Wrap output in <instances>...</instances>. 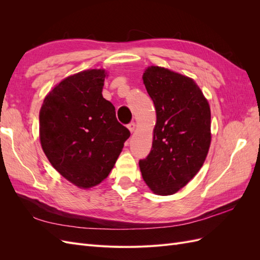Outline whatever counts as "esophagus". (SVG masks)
<instances>
[{"label":"esophagus","instance_id":"obj_1","mask_svg":"<svg viewBox=\"0 0 260 260\" xmlns=\"http://www.w3.org/2000/svg\"><path fill=\"white\" fill-rule=\"evenodd\" d=\"M128 129H129V131L132 133L133 131L136 130V123H135V122H130V123L128 124Z\"/></svg>","mask_w":260,"mask_h":260}]
</instances>
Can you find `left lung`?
I'll return each instance as SVG.
<instances>
[{
	"label": "left lung",
	"instance_id": "1",
	"mask_svg": "<svg viewBox=\"0 0 260 260\" xmlns=\"http://www.w3.org/2000/svg\"><path fill=\"white\" fill-rule=\"evenodd\" d=\"M143 83L156 109L151 153L139 161L154 194L172 195L196 176L211 142L210 107L192 78L149 66Z\"/></svg>",
	"mask_w": 260,
	"mask_h": 260
}]
</instances>
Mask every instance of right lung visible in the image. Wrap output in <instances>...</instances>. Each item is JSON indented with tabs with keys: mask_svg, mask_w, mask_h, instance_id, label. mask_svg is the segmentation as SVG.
Returning <instances> with one entry per match:
<instances>
[{
	"mask_svg": "<svg viewBox=\"0 0 260 260\" xmlns=\"http://www.w3.org/2000/svg\"><path fill=\"white\" fill-rule=\"evenodd\" d=\"M105 69H88L62 79L48 93L39 114V135L52 166L70 183L90 188L114 168L129 130L103 98Z\"/></svg>",
	"mask_w": 260,
	"mask_h": 260,
	"instance_id": "right-lung-1",
	"label": "right lung"
}]
</instances>
